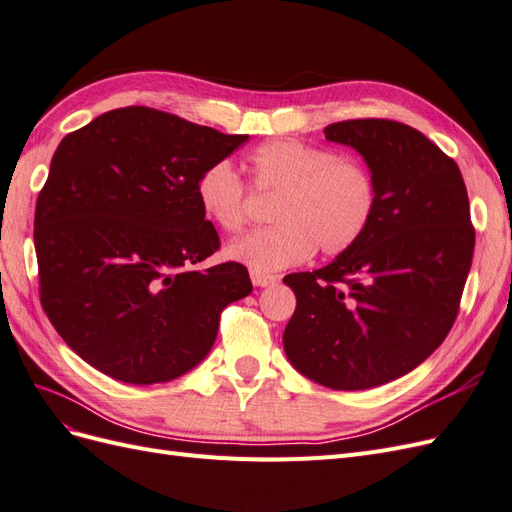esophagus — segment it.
<instances>
[{"mask_svg": "<svg viewBox=\"0 0 512 512\" xmlns=\"http://www.w3.org/2000/svg\"><path fill=\"white\" fill-rule=\"evenodd\" d=\"M250 277H252V284H254L256 288H269V286L277 284V280H280V277H277V275L258 273V271H252V273H250Z\"/></svg>", "mask_w": 512, "mask_h": 512, "instance_id": "obj_1", "label": "esophagus"}]
</instances>
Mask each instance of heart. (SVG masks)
Instances as JSON below:
<instances>
[{"mask_svg": "<svg viewBox=\"0 0 512 512\" xmlns=\"http://www.w3.org/2000/svg\"><path fill=\"white\" fill-rule=\"evenodd\" d=\"M252 190L275 194L269 228L254 230L226 247L230 260L258 273L301 265L316 252H348L378 213V183L354 158L297 138H275L245 158ZM196 200L205 220L222 232L245 224V185L226 162H213L196 179Z\"/></svg>", "mask_w": 512, "mask_h": 512, "instance_id": "1", "label": "heart"}]
</instances>
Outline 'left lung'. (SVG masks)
Listing matches in <instances>:
<instances>
[{
  "label": "left lung",
  "mask_w": 512,
  "mask_h": 512,
  "mask_svg": "<svg viewBox=\"0 0 512 512\" xmlns=\"http://www.w3.org/2000/svg\"><path fill=\"white\" fill-rule=\"evenodd\" d=\"M324 136L365 160L378 213L327 267L284 277L297 297L284 350L305 378L363 391L406 376L444 342L472 267L474 228L459 166L425 134L350 119Z\"/></svg>",
  "instance_id": "obj_1"
}]
</instances>
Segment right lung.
Returning <instances> with one entry per match:
<instances>
[{
    "label": "right lung",
    "mask_w": 512,
    "mask_h": 512,
    "mask_svg": "<svg viewBox=\"0 0 512 512\" xmlns=\"http://www.w3.org/2000/svg\"><path fill=\"white\" fill-rule=\"evenodd\" d=\"M247 138L126 106L59 143L36 203L40 301L85 363L156 384L205 361L252 282L239 262L192 269L220 247L196 179Z\"/></svg>",
    "instance_id": "1"
}]
</instances>
